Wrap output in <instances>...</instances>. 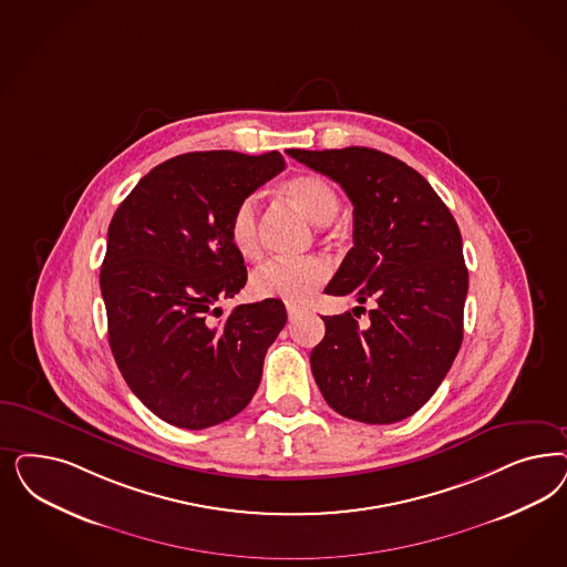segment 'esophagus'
<instances>
[{"mask_svg":"<svg viewBox=\"0 0 567 567\" xmlns=\"http://www.w3.org/2000/svg\"><path fill=\"white\" fill-rule=\"evenodd\" d=\"M286 311H288V317H290V319H296V317H298L300 312L305 311V309H302V307H298V305H290V302H288V305H286Z\"/></svg>","mask_w":567,"mask_h":567,"instance_id":"34e87169","label":"esophagus"}]
</instances>
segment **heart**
Returning a JSON list of instances; mask_svg holds the SVG:
<instances>
[{"mask_svg": "<svg viewBox=\"0 0 567 567\" xmlns=\"http://www.w3.org/2000/svg\"><path fill=\"white\" fill-rule=\"evenodd\" d=\"M277 194L315 225H328L340 210L336 187L326 177L315 173L293 175L277 187ZM227 236L241 258L252 260L260 255L258 215L255 202L250 198L239 202L234 208L227 225ZM328 262L317 256L296 260H271L252 275L250 290L256 298H274L290 305H305L328 281Z\"/></svg>", "mask_w": 567, "mask_h": 567, "instance_id": "obj_1", "label": "heart"}]
</instances>
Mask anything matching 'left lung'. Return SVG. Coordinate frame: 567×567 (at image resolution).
Returning <instances> with one entry per match:
<instances>
[{
	"instance_id": "8db88e82",
	"label": "left lung",
	"mask_w": 567,
	"mask_h": 567,
	"mask_svg": "<svg viewBox=\"0 0 567 567\" xmlns=\"http://www.w3.org/2000/svg\"><path fill=\"white\" fill-rule=\"evenodd\" d=\"M288 154L340 183L354 206V246L326 293L373 307L365 328L350 312L323 317L315 382L348 420H406L439 390L463 342L470 277L457 220L415 168L380 150Z\"/></svg>"
}]
</instances>
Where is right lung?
Listing matches in <instances>:
<instances>
[{
	"mask_svg": "<svg viewBox=\"0 0 567 567\" xmlns=\"http://www.w3.org/2000/svg\"><path fill=\"white\" fill-rule=\"evenodd\" d=\"M286 168L279 152H189L154 166L110 220L100 288L109 342L131 392L161 420L204 430L252 401L288 315L281 300L217 302L246 286L227 225Z\"/></svg>",
	"mask_w": 567,
	"mask_h": 567,
	"instance_id": "1",
	"label": "right lung"
}]
</instances>
